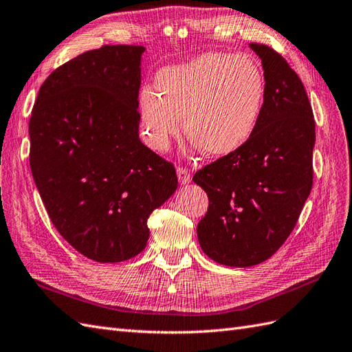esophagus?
<instances>
[{"mask_svg":"<svg viewBox=\"0 0 352 352\" xmlns=\"http://www.w3.org/2000/svg\"><path fill=\"white\" fill-rule=\"evenodd\" d=\"M177 177H179V184L180 185H186V184L191 182V173H189L188 170L184 168V167H179L177 168Z\"/></svg>","mask_w":352,"mask_h":352,"instance_id":"obj_1","label":"esophagus"}]
</instances>
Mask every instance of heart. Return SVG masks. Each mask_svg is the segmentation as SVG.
Segmentation results:
<instances>
[{"mask_svg":"<svg viewBox=\"0 0 352 352\" xmlns=\"http://www.w3.org/2000/svg\"><path fill=\"white\" fill-rule=\"evenodd\" d=\"M157 93L139 98L140 129L148 146L164 151L185 120L194 148L225 157L240 149L259 126L267 100V78L250 56L204 53L166 66L155 77Z\"/></svg>","mask_w":352,"mask_h":352,"instance_id":"b5f03b06","label":"heart"}]
</instances>
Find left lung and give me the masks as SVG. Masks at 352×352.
Segmentation results:
<instances>
[{
	"instance_id": "left-lung-1",
	"label": "left lung",
	"mask_w": 352,
	"mask_h": 352,
	"mask_svg": "<svg viewBox=\"0 0 352 352\" xmlns=\"http://www.w3.org/2000/svg\"><path fill=\"white\" fill-rule=\"evenodd\" d=\"M267 78V100L253 136L192 180L208 197L197 226L203 252L245 268L270 259L296 225L312 188L316 121L305 87L271 47L250 43Z\"/></svg>"
}]
</instances>
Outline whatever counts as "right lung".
I'll return each mask as SVG.
<instances>
[{
  "instance_id": "right-lung-1",
  "label": "right lung",
  "mask_w": 352,
  "mask_h": 352,
  "mask_svg": "<svg viewBox=\"0 0 352 352\" xmlns=\"http://www.w3.org/2000/svg\"><path fill=\"white\" fill-rule=\"evenodd\" d=\"M145 47L103 45L53 71L30 120L31 172L63 239L102 263L146 247V221L177 188L172 163L139 139Z\"/></svg>"
}]
</instances>
